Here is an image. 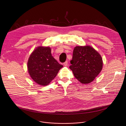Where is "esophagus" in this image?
I'll return each instance as SVG.
<instances>
[{
  "mask_svg": "<svg viewBox=\"0 0 126 126\" xmlns=\"http://www.w3.org/2000/svg\"><path fill=\"white\" fill-rule=\"evenodd\" d=\"M63 65H64L65 66H67L68 65V62H67V61H66V62H65L64 63Z\"/></svg>",
  "mask_w": 126,
  "mask_h": 126,
  "instance_id": "1",
  "label": "esophagus"
}]
</instances>
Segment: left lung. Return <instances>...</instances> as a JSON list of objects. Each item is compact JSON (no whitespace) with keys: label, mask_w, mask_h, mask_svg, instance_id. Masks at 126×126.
I'll use <instances>...</instances> for the list:
<instances>
[{"label":"left lung","mask_w":126,"mask_h":126,"mask_svg":"<svg viewBox=\"0 0 126 126\" xmlns=\"http://www.w3.org/2000/svg\"><path fill=\"white\" fill-rule=\"evenodd\" d=\"M70 69L82 84L91 83L99 74L103 62L100 54L90 45L77 46L73 50Z\"/></svg>","instance_id":"obj_1"}]
</instances>
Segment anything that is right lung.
<instances>
[{"label":"right lung","instance_id":"right-lung-1","mask_svg":"<svg viewBox=\"0 0 126 126\" xmlns=\"http://www.w3.org/2000/svg\"><path fill=\"white\" fill-rule=\"evenodd\" d=\"M63 66L52 56L50 47L39 46L30 54L27 62L29 75L37 84L47 86L55 78Z\"/></svg>","mask_w":126,"mask_h":126}]
</instances>
